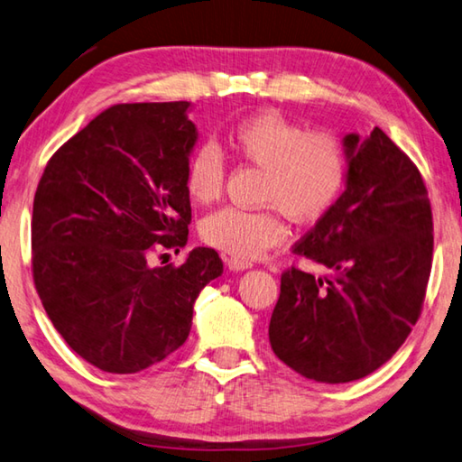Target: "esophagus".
I'll return each instance as SVG.
<instances>
[{
	"instance_id": "obj_1",
	"label": "esophagus",
	"mask_w": 462,
	"mask_h": 462,
	"mask_svg": "<svg viewBox=\"0 0 462 462\" xmlns=\"http://www.w3.org/2000/svg\"><path fill=\"white\" fill-rule=\"evenodd\" d=\"M226 264H228L230 271H245V268L253 266L250 263H245V260H238V258H232V256L228 258V263H226Z\"/></svg>"
}]
</instances>
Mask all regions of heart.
Segmentation results:
<instances>
[{"label":"heart","mask_w":462,"mask_h":462,"mask_svg":"<svg viewBox=\"0 0 462 462\" xmlns=\"http://www.w3.org/2000/svg\"><path fill=\"white\" fill-rule=\"evenodd\" d=\"M234 155L264 170L263 209L222 208L204 217L199 236L212 248L250 263L287 238L281 209L295 222L323 217L347 183V155L331 131H311L274 111L248 116L228 133ZM226 163L220 149L199 145L188 159L186 191L198 204L220 198Z\"/></svg>","instance_id":"1"}]
</instances>
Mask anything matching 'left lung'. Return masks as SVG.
Returning <instances> with one entry per match:
<instances>
[{
	"instance_id": "1",
	"label": "left lung",
	"mask_w": 462,
	"mask_h": 462,
	"mask_svg": "<svg viewBox=\"0 0 462 462\" xmlns=\"http://www.w3.org/2000/svg\"><path fill=\"white\" fill-rule=\"evenodd\" d=\"M347 186L292 253L268 325L274 356L309 380L346 383L396 354L422 313L432 268V208L418 167L385 133L343 139Z\"/></svg>"
}]
</instances>
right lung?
<instances>
[{
	"label": "right lung",
	"instance_id": "1",
	"mask_svg": "<svg viewBox=\"0 0 462 462\" xmlns=\"http://www.w3.org/2000/svg\"><path fill=\"white\" fill-rule=\"evenodd\" d=\"M188 100L115 105L48 159L32 214V274L72 351L137 374L186 343L194 303L224 271L214 248L181 266L149 256L188 242ZM163 256V254H162Z\"/></svg>",
	"mask_w": 462,
	"mask_h": 462
}]
</instances>
